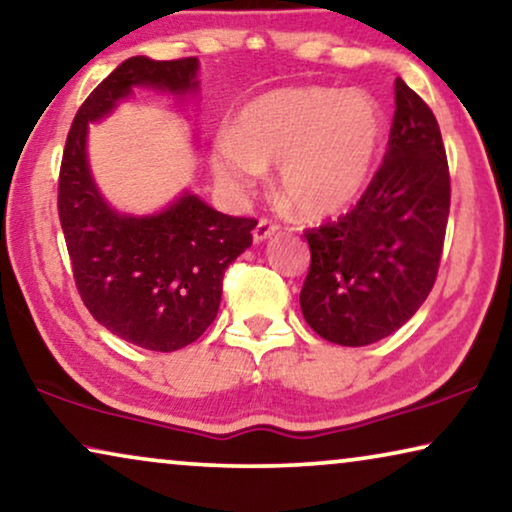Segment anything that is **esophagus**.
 Returning <instances> with one entry per match:
<instances>
[{"instance_id":"34e87169","label":"esophagus","mask_w":512,"mask_h":512,"mask_svg":"<svg viewBox=\"0 0 512 512\" xmlns=\"http://www.w3.org/2000/svg\"><path fill=\"white\" fill-rule=\"evenodd\" d=\"M276 225H273V222L271 220H259L257 222V225H255V232H253V241L255 243H264L266 239H271V236L273 234H276Z\"/></svg>"}]
</instances>
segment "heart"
Returning a JSON list of instances; mask_svg holds the SVG:
<instances>
[{"label": "heart", "mask_w": 512, "mask_h": 512, "mask_svg": "<svg viewBox=\"0 0 512 512\" xmlns=\"http://www.w3.org/2000/svg\"><path fill=\"white\" fill-rule=\"evenodd\" d=\"M385 141V115L364 90L322 85L264 92L215 136L213 174L229 192L253 190L276 164V187L306 220L348 211L369 187Z\"/></svg>", "instance_id": "1"}]
</instances>
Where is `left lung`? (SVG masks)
Masks as SVG:
<instances>
[{"label": "left lung", "instance_id": "8db88e82", "mask_svg": "<svg viewBox=\"0 0 512 512\" xmlns=\"http://www.w3.org/2000/svg\"><path fill=\"white\" fill-rule=\"evenodd\" d=\"M390 148L359 204L338 222L308 229L311 271L301 313L329 343L390 336L434 287L450 213V174L434 113L406 83H394Z\"/></svg>", "mask_w": 512, "mask_h": 512}]
</instances>
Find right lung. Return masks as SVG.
<instances>
[{
    "label": "right lung",
    "mask_w": 512,
    "mask_h": 512,
    "mask_svg": "<svg viewBox=\"0 0 512 512\" xmlns=\"http://www.w3.org/2000/svg\"><path fill=\"white\" fill-rule=\"evenodd\" d=\"M197 74V57H129L78 109L62 155L57 208L83 304L111 334L157 352L185 348L215 320L222 276L253 246L257 222L215 211L190 190L148 215L115 211L92 176L88 132L139 88L187 102Z\"/></svg>",
    "instance_id": "add662e5"
}]
</instances>
